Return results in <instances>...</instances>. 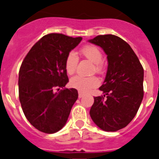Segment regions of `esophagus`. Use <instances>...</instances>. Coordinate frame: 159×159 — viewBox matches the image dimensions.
Here are the masks:
<instances>
[{
    "label": "esophagus",
    "mask_w": 159,
    "mask_h": 159,
    "mask_svg": "<svg viewBox=\"0 0 159 159\" xmlns=\"http://www.w3.org/2000/svg\"><path fill=\"white\" fill-rule=\"evenodd\" d=\"M84 93H82V92H80V91H79V95H78L79 98H83V97H84Z\"/></svg>",
    "instance_id": "34e87169"
}]
</instances>
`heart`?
<instances>
[{
    "mask_svg": "<svg viewBox=\"0 0 159 159\" xmlns=\"http://www.w3.org/2000/svg\"><path fill=\"white\" fill-rule=\"evenodd\" d=\"M81 53L87 59L94 63V69L96 72H101L103 70L102 61L103 54L101 50L95 45H87L81 49ZM79 62V58L76 53L71 51L68 53L65 61V68L68 74H72L75 71ZM69 84L72 88H75L80 92H88L91 89L97 87L100 84V81L96 76H84L76 75L72 77Z\"/></svg>",
    "mask_w": 159,
    "mask_h": 159,
    "instance_id": "heart-1",
    "label": "heart"
}]
</instances>
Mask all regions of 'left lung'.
Returning a JSON list of instances; mask_svg holds the SVG:
<instances>
[{
    "instance_id": "8db88e82",
    "label": "left lung",
    "mask_w": 159,
    "mask_h": 159,
    "mask_svg": "<svg viewBox=\"0 0 159 159\" xmlns=\"http://www.w3.org/2000/svg\"><path fill=\"white\" fill-rule=\"evenodd\" d=\"M89 42L101 47L107 54L106 77L90 111L95 124L105 131L126 127L138 111L143 97V69L125 40L117 36H97Z\"/></svg>"
}]
</instances>
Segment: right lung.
I'll list each match as a JSON object with an SVG mask.
<instances>
[{"label": "right lung", "instance_id": "1", "mask_svg": "<svg viewBox=\"0 0 159 159\" xmlns=\"http://www.w3.org/2000/svg\"><path fill=\"white\" fill-rule=\"evenodd\" d=\"M81 40L61 33L43 36L21 65L19 98L22 111L32 126L45 134L65 126L78 98L77 90L65 87L69 82L65 61Z\"/></svg>", "mask_w": 159, "mask_h": 159}]
</instances>
